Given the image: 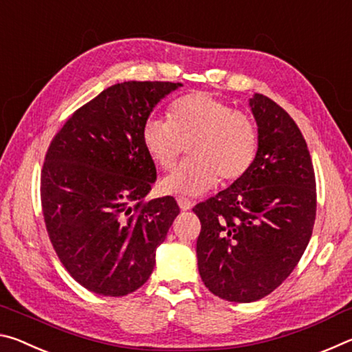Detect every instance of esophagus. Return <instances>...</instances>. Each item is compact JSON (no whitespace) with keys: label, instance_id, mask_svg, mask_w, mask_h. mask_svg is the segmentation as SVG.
<instances>
[{"label":"esophagus","instance_id":"34e87169","mask_svg":"<svg viewBox=\"0 0 352 352\" xmlns=\"http://www.w3.org/2000/svg\"><path fill=\"white\" fill-rule=\"evenodd\" d=\"M177 204H178V206H180V210H183V211H188L194 206V201L188 197H184V195H178Z\"/></svg>","mask_w":352,"mask_h":352}]
</instances>
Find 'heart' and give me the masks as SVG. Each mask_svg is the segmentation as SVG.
I'll return each mask as SVG.
<instances>
[{"label":"heart","mask_w":352,"mask_h":352,"mask_svg":"<svg viewBox=\"0 0 352 352\" xmlns=\"http://www.w3.org/2000/svg\"><path fill=\"white\" fill-rule=\"evenodd\" d=\"M168 118L147 119L141 130L144 151L163 172L175 168L188 146L190 158L164 178V192L197 195L219 180H241L252 168L259 138L245 111L210 93L194 91L174 100Z\"/></svg>","instance_id":"1"}]
</instances>
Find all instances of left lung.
Instances as JSON below:
<instances>
[{
    "label": "left lung",
    "instance_id": "obj_1",
    "mask_svg": "<svg viewBox=\"0 0 352 352\" xmlns=\"http://www.w3.org/2000/svg\"><path fill=\"white\" fill-rule=\"evenodd\" d=\"M258 124L252 168L230 188L192 208L200 219L201 281L219 298L252 302L272 294L311 241L317 189L305 136L275 100L250 99Z\"/></svg>",
    "mask_w": 352,
    "mask_h": 352
}]
</instances>
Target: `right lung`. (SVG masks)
<instances>
[{"instance_id":"add662e5","label":"right lung","mask_w":352,"mask_h":352,"mask_svg":"<svg viewBox=\"0 0 352 352\" xmlns=\"http://www.w3.org/2000/svg\"><path fill=\"white\" fill-rule=\"evenodd\" d=\"M182 83L122 82L77 109L52 138L40 177L50 241L77 283L104 296L140 289L180 212L170 195L144 200L157 169L141 130Z\"/></svg>"}]
</instances>
